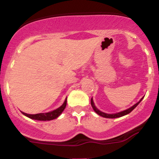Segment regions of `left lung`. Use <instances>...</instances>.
I'll return each mask as SVG.
<instances>
[{
    "mask_svg": "<svg viewBox=\"0 0 159 159\" xmlns=\"http://www.w3.org/2000/svg\"><path fill=\"white\" fill-rule=\"evenodd\" d=\"M142 99H143V98H141V100L139 101V102H137L135 105H134L133 106H131V108H128V109H126L125 111H121V112H118V113H115V114H107V113H104V112L99 111L97 108H96L95 105H94V102H93L92 98L91 99V107H92L94 111H95L98 115H100V116L104 117V118H120V117H122V116H124V115H128V114H129L130 112L134 110L136 107H137V105H139L141 102H142Z\"/></svg>",
    "mask_w": 159,
    "mask_h": 159,
    "instance_id": "left-lung-1",
    "label": "left lung"
}]
</instances>
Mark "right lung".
I'll return each instance as SVG.
<instances>
[{"instance_id":"obj_1","label":"right lung","mask_w":159,"mask_h":159,"mask_svg":"<svg viewBox=\"0 0 159 159\" xmlns=\"http://www.w3.org/2000/svg\"><path fill=\"white\" fill-rule=\"evenodd\" d=\"M67 105V98L65 99V102L63 103V105L61 107H59L57 109L52 111L47 112V113H39V114H35V115H30V114L25 113V112H22L23 115H25V116L28 117V118H31V119L34 120H39V121H51V120L55 119L57 118L62 113L64 110H65V107Z\"/></svg>"}]
</instances>
